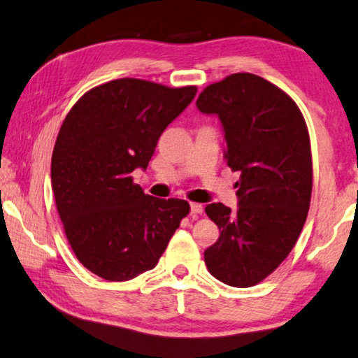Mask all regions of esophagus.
<instances>
[{"instance_id": "esophagus-1", "label": "esophagus", "mask_w": 358, "mask_h": 358, "mask_svg": "<svg viewBox=\"0 0 358 358\" xmlns=\"http://www.w3.org/2000/svg\"><path fill=\"white\" fill-rule=\"evenodd\" d=\"M202 212H203L202 203H196V202L191 203V213H192V215H201Z\"/></svg>"}]
</instances>
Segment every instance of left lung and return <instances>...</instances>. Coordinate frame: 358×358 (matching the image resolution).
Wrapping results in <instances>:
<instances>
[{
    "label": "left lung",
    "instance_id": "1",
    "mask_svg": "<svg viewBox=\"0 0 358 358\" xmlns=\"http://www.w3.org/2000/svg\"><path fill=\"white\" fill-rule=\"evenodd\" d=\"M218 116L226 164L241 172L239 208L208 203L220 229L203 252L207 269L231 287L257 285L275 271L296 243L309 212L312 156L308 127L296 103L274 84L236 73L210 84L196 101Z\"/></svg>",
    "mask_w": 358,
    "mask_h": 358
}]
</instances>
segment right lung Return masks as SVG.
<instances>
[{
  "mask_svg": "<svg viewBox=\"0 0 358 358\" xmlns=\"http://www.w3.org/2000/svg\"><path fill=\"white\" fill-rule=\"evenodd\" d=\"M196 92L115 79L84 94L62 124L50 164L55 206L76 258L101 279L124 282L155 268L189 213L186 201L145 194L130 173L146 170Z\"/></svg>",
  "mask_w": 358,
  "mask_h": 358,
  "instance_id": "obj_1",
  "label": "right lung"
}]
</instances>
